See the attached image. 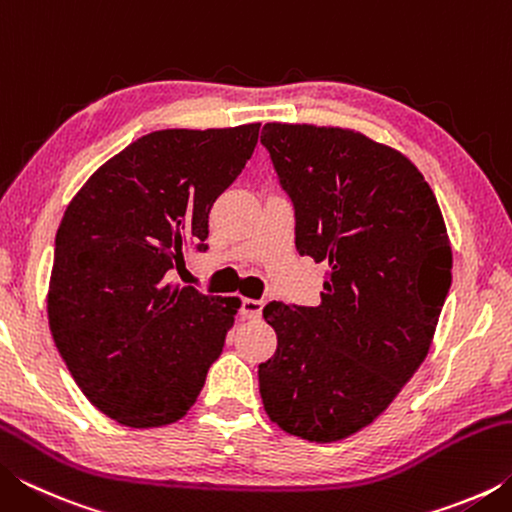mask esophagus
<instances>
[{"instance_id": "34e87169", "label": "esophagus", "mask_w": 512, "mask_h": 512, "mask_svg": "<svg viewBox=\"0 0 512 512\" xmlns=\"http://www.w3.org/2000/svg\"><path fill=\"white\" fill-rule=\"evenodd\" d=\"M262 309H264L262 300H253V298L241 300V316L244 318H259L262 316Z\"/></svg>"}]
</instances>
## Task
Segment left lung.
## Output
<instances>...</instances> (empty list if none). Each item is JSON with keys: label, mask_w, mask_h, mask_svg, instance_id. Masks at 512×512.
Listing matches in <instances>:
<instances>
[{"label": "left lung", "mask_w": 512, "mask_h": 512, "mask_svg": "<svg viewBox=\"0 0 512 512\" xmlns=\"http://www.w3.org/2000/svg\"><path fill=\"white\" fill-rule=\"evenodd\" d=\"M296 214V248L329 264L318 307L268 302L277 350L259 395L277 427L334 443L388 409L429 352L452 287L431 187L400 151L311 124L262 131Z\"/></svg>", "instance_id": "1"}]
</instances>
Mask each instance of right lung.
<instances>
[{
  "mask_svg": "<svg viewBox=\"0 0 512 512\" xmlns=\"http://www.w3.org/2000/svg\"><path fill=\"white\" fill-rule=\"evenodd\" d=\"M259 124L155 131L92 173L56 232L47 314L83 395L133 429L192 409L239 298L180 287L185 250H207L216 198L246 167Z\"/></svg>",
  "mask_w": 512,
  "mask_h": 512,
  "instance_id": "add662e5",
  "label": "right lung"
}]
</instances>
